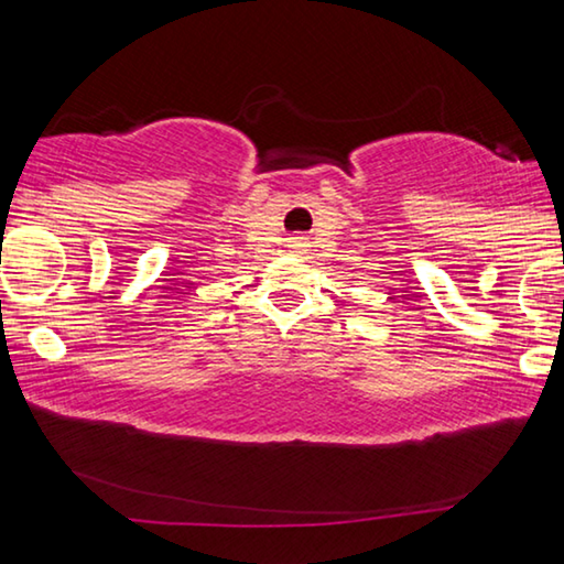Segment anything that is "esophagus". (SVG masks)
Instances as JSON below:
<instances>
[{"mask_svg": "<svg viewBox=\"0 0 564 564\" xmlns=\"http://www.w3.org/2000/svg\"><path fill=\"white\" fill-rule=\"evenodd\" d=\"M285 246H289L291 253H301L303 248L308 246V238L301 236V234H295V236H289V241H285Z\"/></svg>", "mask_w": 564, "mask_h": 564, "instance_id": "1", "label": "esophagus"}]
</instances>
